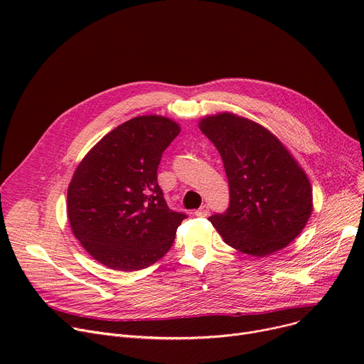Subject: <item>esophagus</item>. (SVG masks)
Here are the masks:
<instances>
[{"mask_svg": "<svg viewBox=\"0 0 364 364\" xmlns=\"http://www.w3.org/2000/svg\"><path fill=\"white\" fill-rule=\"evenodd\" d=\"M198 217H206L208 214H209V206L205 203V205H202L199 209H196V213H195Z\"/></svg>", "mask_w": 364, "mask_h": 364, "instance_id": "obj_1", "label": "esophagus"}]
</instances>
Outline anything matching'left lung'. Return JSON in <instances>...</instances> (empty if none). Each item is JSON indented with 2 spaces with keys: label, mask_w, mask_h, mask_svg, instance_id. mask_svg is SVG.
I'll return each instance as SVG.
<instances>
[{
  "label": "left lung",
  "mask_w": 364,
  "mask_h": 364,
  "mask_svg": "<svg viewBox=\"0 0 364 364\" xmlns=\"http://www.w3.org/2000/svg\"><path fill=\"white\" fill-rule=\"evenodd\" d=\"M200 131L220 151L230 203L213 223L224 242L254 257L288 246L313 211V190L302 168L276 136L233 113L206 117Z\"/></svg>",
  "instance_id": "1"
}]
</instances>
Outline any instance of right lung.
Returning a JSON list of instances; mask_svg holds the SVG:
<instances>
[{"label":"right lung","mask_w":364,"mask_h":364,"mask_svg":"<svg viewBox=\"0 0 364 364\" xmlns=\"http://www.w3.org/2000/svg\"><path fill=\"white\" fill-rule=\"evenodd\" d=\"M178 134V124L165 117L132 118L106 134L76 168L68 188L72 232L109 269H146L174 243L187 215L168 208L158 166Z\"/></svg>","instance_id":"obj_1"}]
</instances>
